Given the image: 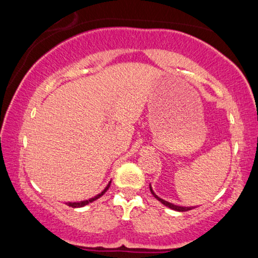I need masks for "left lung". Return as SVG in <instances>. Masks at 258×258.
Here are the masks:
<instances>
[{
  "label": "left lung",
  "mask_w": 258,
  "mask_h": 258,
  "mask_svg": "<svg viewBox=\"0 0 258 258\" xmlns=\"http://www.w3.org/2000/svg\"><path fill=\"white\" fill-rule=\"evenodd\" d=\"M149 187H150V191H151L152 196H154V197H155L157 200H159V202H160L161 204L165 205L166 207L171 208V209H173V211H176V212H187V211H190V209H192L191 207H182V206H176V205H174V204H172V203H168V202H166V200H164V199L159 198L158 196H157V195L155 194L154 190H152V187H151V184H149Z\"/></svg>",
  "instance_id": "left-lung-1"
}]
</instances>
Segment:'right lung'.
<instances>
[{
  "label": "right lung",
  "mask_w": 258,
  "mask_h": 258,
  "mask_svg": "<svg viewBox=\"0 0 258 258\" xmlns=\"http://www.w3.org/2000/svg\"><path fill=\"white\" fill-rule=\"evenodd\" d=\"M110 183H111V181L108 183V185H107L106 187H104V190L101 192V194H99L98 196H95V197L91 198V199H89V200H84V202H81V203H68L67 205H68V206L73 207V208H77V207H84L85 205L90 204V203H93L94 200H97V199H99L100 197H101V196L104 194V192H106V191L109 189V186H110Z\"/></svg>",
  "instance_id": "obj_1"
}]
</instances>
